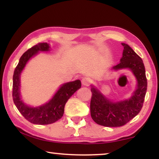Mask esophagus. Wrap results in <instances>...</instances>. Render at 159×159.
Returning <instances> with one entry per match:
<instances>
[{
    "label": "esophagus",
    "mask_w": 159,
    "mask_h": 159,
    "mask_svg": "<svg viewBox=\"0 0 159 159\" xmlns=\"http://www.w3.org/2000/svg\"><path fill=\"white\" fill-rule=\"evenodd\" d=\"M90 82H91V80L90 78L88 77H83L82 79V84H83V85L88 86L90 84Z\"/></svg>",
    "instance_id": "esophagus-1"
}]
</instances>
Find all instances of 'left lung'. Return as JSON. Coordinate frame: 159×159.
Wrapping results in <instances>:
<instances>
[{"instance_id":"1","label":"left lung","mask_w":159,"mask_h":159,"mask_svg":"<svg viewBox=\"0 0 159 159\" xmlns=\"http://www.w3.org/2000/svg\"><path fill=\"white\" fill-rule=\"evenodd\" d=\"M121 45L124 47L122 57L119 64L112 67L111 71L129 69L136 79V88L129 98L114 101L91 84V117L95 123L104 127H121L137 116L143 107L147 90V79L142 58L129 45L125 43Z\"/></svg>"}]
</instances>
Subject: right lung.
<instances>
[{
	"mask_svg": "<svg viewBox=\"0 0 159 159\" xmlns=\"http://www.w3.org/2000/svg\"><path fill=\"white\" fill-rule=\"evenodd\" d=\"M51 51L49 43H43L32 47L21 56L13 76V100L21 115L35 125H50L60 119L64 115L65 104L76 91L81 88L80 80L62 84L51 100L42 105L32 106L25 103L21 95V75L28 61L40 52Z\"/></svg>",
	"mask_w": 159,
	"mask_h": 159,
	"instance_id": "add662e5",
	"label": "right lung"
}]
</instances>
